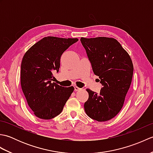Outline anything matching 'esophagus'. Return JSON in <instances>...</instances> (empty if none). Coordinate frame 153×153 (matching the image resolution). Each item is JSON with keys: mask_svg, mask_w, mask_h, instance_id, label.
Listing matches in <instances>:
<instances>
[{"mask_svg": "<svg viewBox=\"0 0 153 153\" xmlns=\"http://www.w3.org/2000/svg\"><path fill=\"white\" fill-rule=\"evenodd\" d=\"M81 89H82L79 88V87H77V86H76V85L74 86V90L76 91H79V90H81Z\"/></svg>", "mask_w": 153, "mask_h": 153, "instance_id": "1", "label": "esophagus"}]
</instances>
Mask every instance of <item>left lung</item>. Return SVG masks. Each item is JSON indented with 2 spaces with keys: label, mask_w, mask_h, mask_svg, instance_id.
Listing matches in <instances>:
<instances>
[{
  "label": "left lung",
  "mask_w": 153,
  "mask_h": 153,
  "mask_svg": "<svg viewBox=\"0 0 153 153\" xmlns=\"http://www.w3.org/2000/svg\"><path fill=\"white\" fill-rule=\"evenodd\" d=\"M80 41L102 85L99 93L86 89L89 98L84 104L85 111L97 121H108L118 114L124 103L134 72L131 59L114 38L82 37Z\"/></svg>",
  "instance_id": "1"
}]
</instances>
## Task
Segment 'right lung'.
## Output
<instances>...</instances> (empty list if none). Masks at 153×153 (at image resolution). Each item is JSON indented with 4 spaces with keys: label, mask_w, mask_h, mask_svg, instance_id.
Returning a JSON list of instances; mask_svg holds the SVG:
<instances>
[{
    "label": "right lung",
    "mask_w": 153,
    "mask_h": 153,
    "mask_svg": "<svg viewBox=\"0 0 153 153\" xmlns=\"http://www.w3.org/2000/svg\"><path fill=\"white\" fill-rule=\"evenodd\" d=\"M77 38L46 37L25 53L21 64V86L30 108L39 118L50 120L59 115L73 93L74 87L53 82V71L60 68V57Z\"/></svg>",
    "instance_id": "add662e5"
}]
</instances>
